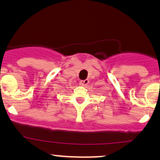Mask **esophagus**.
<instances>
[{
  "instance_id": "1",
  "label": "esophagus",
  "mask_w": 160,
  "mask_h": 160,
  "mask_svg": "<svg viewBox=\"0 0 160 160\" xmlns=\"http://www.w3.org/2000/svg\"><path fill=\"white\" fill-rule=\"evenodd\" d=\"M88 83H89V80L88 79L80 81V85H82V86H86L87 85H88Z\"/></svg>"
}]
</instances>
